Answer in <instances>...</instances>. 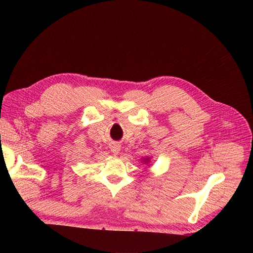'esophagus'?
<instances>
[{"label": "esophagus", "mask_w": 253, "mask_h": 253, "mask_svg": "<svg viewBox=\"0 0 253 253\" xmlns=\"http://www.w3.org/2000/svg\"><path fill=\"white\" fill-rule=\"evenodd\" d=\"M111 150L113 151L114 154H118L119 150H121V146L117 145V144H113V145L111 146Z\"/></svg>", "instance_id": "obj_1"}]
</instances>
